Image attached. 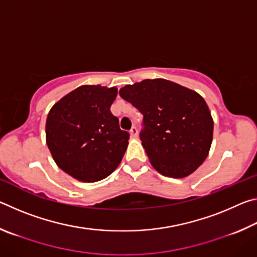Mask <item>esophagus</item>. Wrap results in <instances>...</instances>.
Here are the masks:
<instances>
[{"mask_svg":"<svg viewBox=\"0 0 257 257\" xmlns=\"http://www.w3.org/2000/svg\"><path fill=\"white\" fill-rule=\"evenodd\" d=\"M130 135H132V137L136 138L138 136V129L136 127H133L132 129H130Z\"/></svg>","mask_w":257,"mask_h":257,"instance_id":"obj_1","label":"esophagus"}]
</instances>
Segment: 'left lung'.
<instances>
[{
  "instance_id": "obj_1",
  "label": "left lung",
  "mask_w": 257,
  "mask_h": 257,
  "mask_svg": "<svg viewBox=\"0 0 257 257\" xmlns=\"http://www.w3.org/2000/svg\"><path fill=\"white\" fill-rule=\"evenodd\" d=\"M119 94L144 115L141 141L156 171L185 178L201 167L213 139V118L201 95L162 78L125 85Z\"/></svg>"
}]
</instances>
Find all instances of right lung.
<instances>
[{
    "instance_id": "1",
    "label": "right lung",
    "mask_w": 257,
    "mask_h": 257,
    "mask_svg": "<svg viewBox=\"0 0 257 257\" xmlns=\"http://www.w3.org/2000/svg\"><path fill=\"white\" fill-rule=\"evenodd\" d=\"M116 87L82 85L56 102L47 114L46 144L58 167L82 182L102 180L118 168L129 133L111 113Z\"/></svg>"
}]
</instances>
